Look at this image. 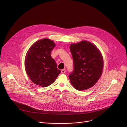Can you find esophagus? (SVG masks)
Returning a JSON list of instances; mask_svg holds the SVG:
<instances>
[{"label": "esophagus", "mask_w": 127, "mask_h": 127, "mask_svg": "<svg viewBox=\"0 0 127 127\" xmlns=\"http://www.w3.org/2000/svg\"><path fill=\"white\" fill-rule=\"evenodd\" d=\"M65 72H66V70H65V69H62V70H61V73L64 74V73H65Z\"/></svg>", "instance_id": "1"}]
</instances>
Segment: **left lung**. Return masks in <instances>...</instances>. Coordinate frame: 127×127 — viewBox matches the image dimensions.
Masks as SVG:
<instances>
[{
	"label": "left lung",
	"mask_w": 127,
	"mask_h": 127,
	"mask_svg": "<svg viewBox=\"0 0 127 127\" xmlns=\"http://www.w3.org/2000/svg\"><path fill=\"white\" fill-rule=\"evenodd\" d=\"M74 69L69 75L72 85L78 90L92 87L100 77L103 67L101 53L95 45L82 41L70 46Z\"/></svg>",
	"instance_id": "left-lung-1"
}]
</instances>
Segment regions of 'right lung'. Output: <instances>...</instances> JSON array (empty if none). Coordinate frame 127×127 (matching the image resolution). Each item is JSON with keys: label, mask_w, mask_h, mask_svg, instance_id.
Masks as SVG:
<instances>
[{"label": "right lung", "mask_w": 127, "mask_h": 127, "mask_svg": "<svg viewBox=\"0 0 127 127\" xmlns=\"http://www.w3.org/2000/svg\"><path fill=\"white\" fill-rule=\"evenodd\" d=\"M56 45L49 39L35 42L29 49L25 60L27 75L32 82L47 87L55 81L60 73L57 64L51 56Z\"/></svg>", "instance_id": "right-lung-1"}]
</instances>
